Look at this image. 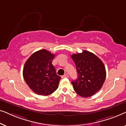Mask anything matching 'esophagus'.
I'll list each match as a JSON object with an SVG mask.
<instances>
[{
	"mask_svg": "<svg viewBox=\"0 0 126 126\" xmlns=\"http://www.w3.org/2000/svg\"><path fill=\"white\" fill-rule=\"evenodd\" d=\"M68 77H69L68 75H67V74H65V75H64L63 76H62V78H68Z\"/></svg>",
	"mask_w": 126,
	"mask_h": 126,
	"instance_id": "1",
	"label": "esophagus"
}]
</instances>
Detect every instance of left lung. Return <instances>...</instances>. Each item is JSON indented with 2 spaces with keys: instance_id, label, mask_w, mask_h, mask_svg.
I'll return each instance as SVG.
<instances>
[{
  "instance_id": "obj_1",
  "label": "left lung",
  "mask_w": 126,
  "mask_h": 126,
  "mask_svg": "<svg viewBox=\"0 0 126 126\" xmlns=\"http://www.w3.org/2000/svg\"><path fill=\"white\" fill-rule=\"evenodd\" d=\"M71 57L75 63L78 77L72 81L74 90L83 97L94 95L101 89L106 80L104 63L95 54L87 50L72 54Z\"/></svg>"
}]
</instances>
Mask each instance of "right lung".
Masks as SVG:
<instances>
[{
	"label": "right lung",
	"mask_w": 126,
	"mask_h": 126,
	"mask_svg": "<svg viewBox=\"0 0 126 126\" xmlns=\"http://www.w3.org/2000/svg\"><path fill=\"white\" fill-rule=\"evenodd\" d=\"M55 54L45 49L34 53L26 61L23 76L34 93L43 96L53 94L58 87L61 78L52 65Z\"/></svg>",
	"instance_id": "add662e5"
}]
</instances>
